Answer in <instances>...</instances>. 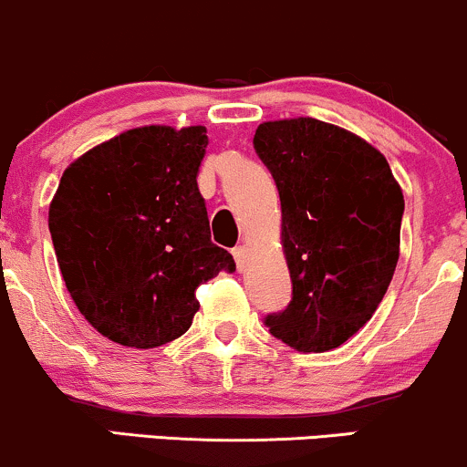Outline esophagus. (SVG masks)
Returning <instances> with one entry per match:
<instances>
[{
	"mask_svg": "<svg viewBox=\"0 0 467 467\" xmlns=\"http://www.w3.org/2000/svg\"><path fill=\"white\" fill-rule=\"evenodd\" d=\"M232 254H234L235 265H238L240 271H243V268L246 266V260H249V249H246L244 244H240V246H235Z\"/></svg>",
	"mask_w": 467,
	"mask_h": 467,
	"instance_id": "obj_1",
	"label": "esophagus"
}]
</instances>
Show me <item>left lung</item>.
<instances>
[{
  "instance_id": "1",
  "label": "left lung",
  "mask_w": 467,
  "mask_h": 467,
  "mask_svg": "<svg viewBox=\"0 0 467 467\" xmlns=\"http://www.w3.org/2000/svg\"><path fill=\"white\" fill-rule=\"evenodd\" d=\"M254 146L282 201L293 282L286 310L265 323L297 352H327L371 319L391 284L402 190L380 150L321 119L265 122Z\"/></svg>"
}]
</instances>
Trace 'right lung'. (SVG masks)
Listing matches in <instances>:
<instances>
[{"label":"right lung","mask_w":467,"mask_h":467,"mask_svg":"<svg viewBox=\"0 0 467 467\" xmlns=\"http://www.w3.org/2000/svg\"><path fill=\"white\" fill-rule=\"evenodd\" d=\"M205 126H141L91 148L60 177L49 234L80 315L109 341L150 349L188 332L196 288L235 271L212 243L196 174Z\"/></svg>","instance_id":"obj_1"}]
</instances>
